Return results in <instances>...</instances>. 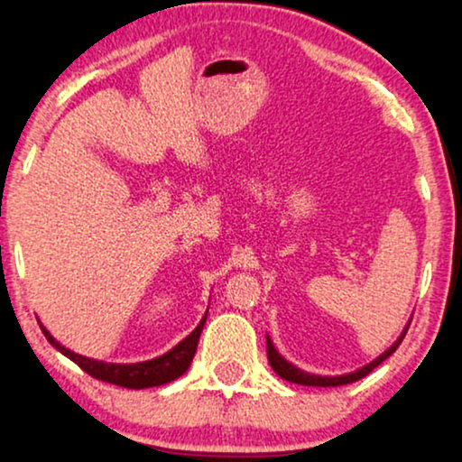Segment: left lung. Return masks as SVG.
<instances>
[{
  "label": "left lung",
  "mask_w": 462,
  "mask_h": 462,
  "mask_svg": "<svg viewBox=\"0 0 462 462\" xmlns=\"http://www.w3.org/2000/svg\"><path fill=\"white\" fill-rule=\"evenodd\" d=\"M406 330H409V324H406V328L402 330V335H400V337L393 341L392 348H387L381 356H376V359H374L372 363H367V365L359 367V370H356V372L341 374V376H319V374H309L305 370H300V367L291 365V363L287 361V359H283V356L279 355V350L274 348V344H273V339H270V335H268V337H265V348H268V361H270V365H273V370L279 374L281 378H285V381L296 383V384H307V387H339V384L355 383V381H359V378L367 376V374H370L374 367H378L384 359H389V356H392L393 352H395V348H398V346L402 344Z\"/></svg>",
  "instance_id": "obj_1"
}]
</instances>
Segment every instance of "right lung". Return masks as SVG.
<instances>
[{
	"mask_svg": "<svg viewBox=\"0 0 462 462\" xmlns=\"http://www.w3.org/2000/svg\"><path fill=\"white\" fill-rule=\"evenodd\" d=\"M205 319H208V313H205L203 319H200L199 327L194 328L186 339L179 341L175 348L168 350L166 355L155 356V359L143 361V363H106V361L88 359V356H81L78 352L64 348L60 341L51 337V333H49L42 324H41V330L45 333L47 341L53 346V348L62 352L64 356H69L73 363H78L81 370L90 374V376L97 378V381L112 383V384H118V387H127V389H146V387H160V384L175 381V378L186 374L189 363L194 359V352H197L199 337H200V330L205 327Z\"/></svg>",
	"mask_w": 462,
	"mask_h": 462,
	"instance_id": "obj_1",
	"label": "right lung"
}]
</instances>
